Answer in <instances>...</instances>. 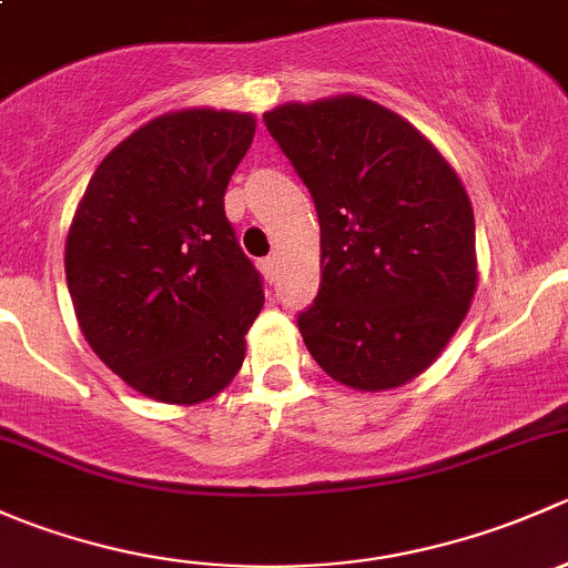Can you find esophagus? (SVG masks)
Segmentation results:
<instances>
[{"label": "esophagus", "mask_w": 568, "mask_h": 568, "mask_svg": "<svg viewBox=\"0 0 568 568\" xmlns=\"http://www.w3.org/2000/svg\"><path fill=\"white\" fill-rule=\"evenodd\" d=\"M261 272H263V277L268 280V283H274V277H277V257H274V255L263 257V261H261Z\"/></svg>", "instance_id": "1"}]
</instances>
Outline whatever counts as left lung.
Wrapping results in <instances>:
<instances>
[{
  "instance_id": "1",
  "label": "left lung",
  "mask_w": 568,
  "mask_h": 568,
  "mask_svg": "<svg viewBox=\"0 0 568 568\" xmlns=\"http://www.w3.org/2000/svg\"><path fill=\"white\" fill-rule=\"evenodd\" d=\"M316 203L321 283L300 313L313 359L354 390L428 368L475 294L467 192L412 123L357 95L263 114Z\"/></svg>"
}]
</instances>
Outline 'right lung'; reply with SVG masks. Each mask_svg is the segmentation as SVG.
Here are the masks:
<instances>
[{"instance_id":"1","label":"right lung","mask_w":568,"mask_h":568,"mask_svg":"<svg viewBox=\"0 0 568 568\" xmlns=\"http://www.w3.org/2000/svg\"><path fill=\"white\" fill-rule=\"evenodd\" d=\"M255 118L162 114L90 178L65 242V277L93 352L136 393L197 404L231 385L263 280L225 216Z\"/></svg>"}]
</instances>
